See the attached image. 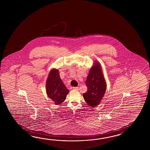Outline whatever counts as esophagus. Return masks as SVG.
<instances>
[{"label": "esophagus", "instance_id": "1", "mask_svg": "<svg viewBox=\"0 0 150 150\" xmlns=\"http://www.w3.org/2000/svg\"><path fill=\"white\" fill-rule=\"evenodd\" d=\"M73 89H74V90H78V89H79V87H73Z\"/></svg>", "mask_w": 150, "mask_h": 150}]
</instances>
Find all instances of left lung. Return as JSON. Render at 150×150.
Segmentation results:
<instances>
[{"label": "left lung", "mask_w": 150, "mask_h": 150, "mask_svg": "<svg viewBox=\"0 0 150 150\" xmlns=\"http://www.w3.org/2000/svg\"><path fill=\"white\" fill-rule=\"evenodd\" d=\"M86 85L87 91L83 94L84 100L89 106L96 107L101 101L106 90L105 79L98 62H95L89 70Z\"/></svg>", "instance_id": "left-lung-1"}]
</instances>
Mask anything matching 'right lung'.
Here are the masks:
<instances>
[{
  "label": "right lung",
  "mask_w": 150,
  "mask_h": 150,
  "mask_svg": "<svg viewBox=\"0 0 150 150\" xmlns=\"http://www.w3.org/2000/svg\"><path fill=\"white\" fill-rule=\"evenodd\" d=\"M46 91L48 97L55 105H60L66 99L69 91L62 81L58 70L53 69L49 74L46 83Z\"/></svg>",
  "instance_id": "right-lung-1"
}]
</instances>
